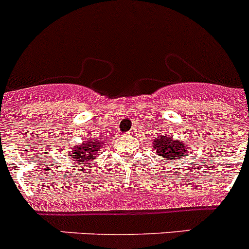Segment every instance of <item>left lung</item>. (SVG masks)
Masks as SVG:
<instances>
[{
  "label": "left lung",
  "instance_id": "1",
  "mask_svg": "<svg viewBox=\"0 0 249 249\" xmlns=\"http://www.w3.org/2000/svg\"><path fill=\"white\" fill-rule=\"evenodd\" d=\"M153 147L158 154H160L166 160H181L183 152L190 148L183 146V142H178V140H173L169 136H157L153 142Z\"/></svg>",
  "mask_w": 249,
  "mask_h": 249
}]
</instances>
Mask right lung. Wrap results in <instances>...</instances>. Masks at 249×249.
<instances>
[{
  "mask_svg": "<svg viewBox=\"0 0 249 249\" xmlns=\"http://www.w3.org/2000/svg\"><path fill=\"white\" fill-rule=\"evenodd\" d=\"M101 147H102V142L97 141V140H93L92 141L90 139L85 144H79V146L71 148V157L79 161V165L80 164L90 165V160L91 159H95L96 153H97V151Z\"/></svg>",
  "mask_w": 249,
  "mask_h": 249,
  "instance_id": "obj_1",
  "label": "right lung"
}]
</instances>
